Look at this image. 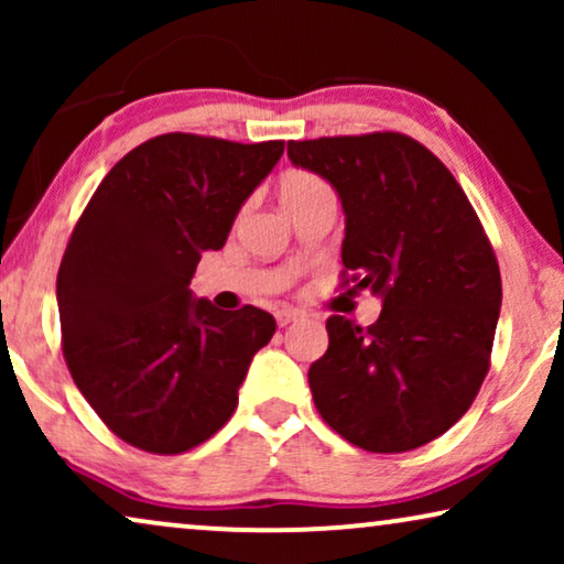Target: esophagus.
Instances as JSON below:
<instances>
[{"label":"esophagus","mask_w":564,"mask_h":564,"mask_svg":"<svg viewBox=\"0 0 564 564\" xmlns=\"http://www.w3.org/2000/svg\"><path fill=\"white\" fill-rule=\"evenodd\" d=\"M303 318L305 315L295 311V307H282V311H276V323H280V326H290V323L303 321Z\"/></svg>","instance_id":"obj_1"}]
</instances>
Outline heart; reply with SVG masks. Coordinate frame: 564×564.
<instances>
[{
    "label": "heart",
    "instance_id": "obj_1",
    "mask_svg": "<svg viewBox=\"0 0 564 564\" xmlns=\"http://www.w3.org/2000/svg\"><path fill=\"white\" fill-rule=\"evenodd\" d=\"M321 192H328L326 182L313 172H303V169H295V172H288L280 182V197L282 203H297V199L315 197Z\"/></svg>",
    "mask_w": 564,
    "mask_h": 564
}]
</instances>
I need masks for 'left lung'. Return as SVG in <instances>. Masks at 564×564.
<instances>
[{"label":"left lung","mask_w":564,"mask_h":564,"mask_svg":"<svg viewBox=\"0 0 564 564\" xmlns=\"http://www.w3.org/2000/svg\"><path fill=\"white\" fill-rule=\"evenodd\" d=\"M288 156L334 184L346 215L341 284L372 290V326L330 315L307 382L321 419L359 449L411 452L449 431L490 369L500 269L449 169L411 135L290 141Z\"/></svg>","instance_id":"8db88e82"}]
</instances>
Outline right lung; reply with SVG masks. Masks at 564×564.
I'll return each mask as SVG.
<instances>
[{
  "instance_id": "1",
  "label": "right lung",
  "mask_w": 564,
  "mask_h": 564,
  "mask_svg": "<svg viewBox=\"0 0 564 564\" xmlns=\"http://www.w3.org/2000/svg\"><path fill=\"white\" fill-rule=\"evenodd\" d=\"M284 141L151 138L115 164L61 259V346L76 388L135 449L182 454L223 429L249 365L274 336L267 311L195 300L203 251L226 243Z\"/></svg>"
}]
</instances>
